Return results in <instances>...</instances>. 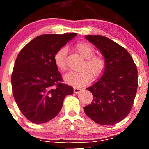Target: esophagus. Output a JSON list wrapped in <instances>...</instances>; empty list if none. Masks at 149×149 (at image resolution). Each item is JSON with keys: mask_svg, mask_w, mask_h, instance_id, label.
I'll return each instance as SVG.
<instances>
[{"mask_svg": "<svg viewBox=\"0 0 149 149\" xmlns=\"http://www.w3.org/2000/svg\"><path fill=\"white\" fill-rule=\"evenodd\" d=\"M80 91V88H77V87H74V88H73V92H74V93H78Z\"/></svg>", "mask_w": 149, "mask_h": 149, "instance_id": "1", "label": "esophagus"}]
</instances>
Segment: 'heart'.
Returning a JSON list of instances; mask_svg holds the SVG:
<instances>
[{
  "instance_id": "1",
  "label": "heart",
  "mask_w": 149,
  "mask_h": 149,
  "mask_svg": "<svg viewBox=\"0 0 149 149\" xmlns=\"http://www.w3.org/2000/svg\"><path fill=\"white\" fill-rule=\"evenodd\" d=\"M75 49L82 57L85 59L83 69L88 70L84 69L78 72L71 71L67 73L64 76V80L69 84L80 86L91 82L92 76L95 78L100 77L104 71L107 63L103 56L94 55L95 49L88 42H78L75 46ZM66 49L62 47L56 52L54 57L55 64L57 65L58 69L62 71L66 69Z\"/></svg>"
}]
</instances>
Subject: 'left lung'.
Masks as SVG:
<instances>
[{
  "label": "left lung",
  "mask_w": 149,
  "mask_h": 149,
  "mask_svg": "<svg viewBox=\"0 0 149 149\" xmlns=\"http://www.w3.org/2000/svg\"><path fill=\"white\" fill-rule=\"evenodd\" d=\"M85 38L100 50L106 60L102 76L87 88L92 102L83 107L87 116L97 123L111 125L130 112L138 86L136 66L124 47L102 36L87 35Z\"/></svg>",
  "instance_id": "left-lung-1"
}]
</instances>
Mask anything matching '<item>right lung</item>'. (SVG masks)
Listing matches in <instances>:
<instances>
[{
	"mask_svg": "<svg viewBox=\"0 0 149 149\" xmlns=\"http://www.w3.org/2000/svg\"><path fill=\"white\" fill-rule=\"evenodd\" d=\"M76 33L39 36L24 46L15 61L11 77L15 100L29 120L41 124L57 116L72 87L62 83L54 54Z\"/></svg>",
	"mask_w": 149,
	"mask_h": 149,
	"instance_id": "1",
	"label": "right lung"
}]
</instances>
